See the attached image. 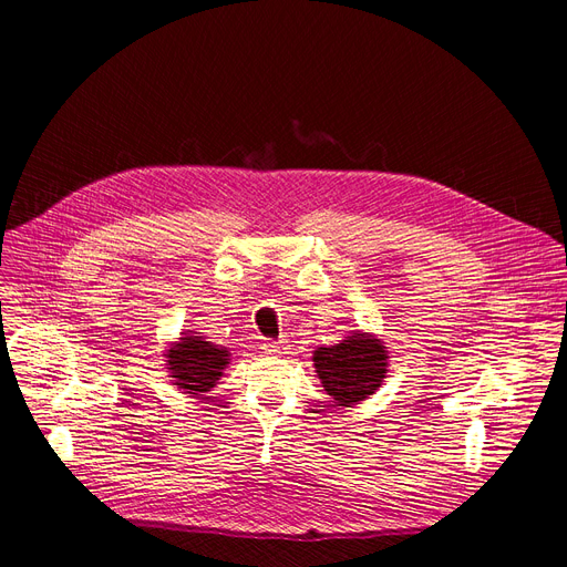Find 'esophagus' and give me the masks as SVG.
<instances>
[{
    "instance_id": "1",
    "label": "esophagus",
    "mask_w": 567,
    "mask_h": 567,
    "mask_svg": "<svg viewBox=\"0 0 567 567\" xmlns=\"http://www.w3.org/2000/svg\"><path fill=\"white\" fill-rule=\"evenodd\" d=\"M264 349H266V353H271V355H285V353H289V344H287L285 340H278V342H266V344H264Z\"/></svg>"
}]
</instances>
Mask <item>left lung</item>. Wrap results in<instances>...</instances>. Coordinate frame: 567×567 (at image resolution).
<instances>
[{"label":"left lung","mask_w":567,"mask_h":567,"mask_svg":"<svg viewBox=\"0 0 567 567\" xmlns=\"http://www.w3.org/2000/svg\"><path fill=\"white\" fill-rule=\"evenodd\" d=\"M312 363L336 406H353L381 389L389 374V349L372 333L351 331L333 347H317Z\"/></svg>","instance_id":"8db88e82"}]
</instances>
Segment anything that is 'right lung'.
<instances>
[{
    "label": "right lung",
    "mask_w": 567,
    "mask_h": 567,
    "mask_svg": "<svg viewBox=\"0 0 567 567\" xmlns=\"http://www.w3.org/2000/svg\"><path fill=\"white\" fill-rule=\"evenodd\" d=\"M163 355L169 383L188 398H204L208 391H214L231 361L227 347L208 342L195 331H186L182 338L169 342Z\"/></svg>",
    "instance_id": "add662e5"
}]
</instances>
